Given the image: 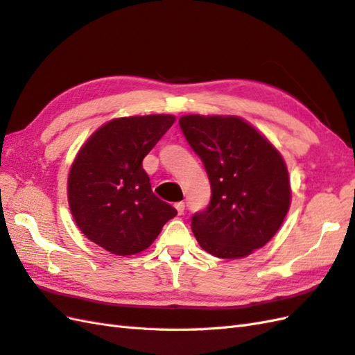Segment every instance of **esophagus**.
Returning <instances> with one entry per match:
<instances>
[{
    "label": "esophagus",
    "instance_id": "34e87169",
    "mask_svg": "<svg viewBox=\"0 0 355 355\" xmlns=\"http://www.w3.org/2000/svg\"><path fill=\"white\" fill-rule=\"evenodd\" d=\"M184 207H186V204H184L183 201H180V202L175 204V208H177L178 214H183V213H184Z\"/></svg>",
    "mask_w": 355,
    "mask_h": 355
}]
</instances>
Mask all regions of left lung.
Listing matches in <instances>:
<instances>
[{
  "label": "left lung",
  "instance_id": "left-lung-1",
  "mask_svg": "<svg viewBox=\"0 0 355 355\" xmlns=\"http://www.w3.org/2000/svg\"><path fill=\"white\" fill-rule=\"evenodd\" d=\"M211 186L192 231L213 257L237 259L267 244L289 210L291 187L280 153L239 116L186 115L178 121Z\"/></svg>",
  "mask_w": 355,
  "mask_h": 355
}]
</instances>
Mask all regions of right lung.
I'll return each instance as SVG.
<instances>
[{"mask_svg":"<svg viewBox=\"0 0 355 355\" xmlns=\"http://www.w3.org/2000/svg\"><path fill=\"white\" fill-rule=\"evenodd\" d=\"M175 116H124L96 130L70 168V211L88 240L114 255L147 249L177 210L153 193L142 160Z\"/></svg>","mask_w":355,"mask_h":355,"instance_id":"right-lung-1","label":"right lung"}]
</instances>
